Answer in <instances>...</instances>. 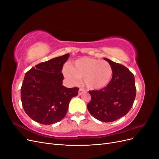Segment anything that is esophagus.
Here are the masks:
<instances>
[{"instance_id":"obj_1","label":"esophagus","mask_w":159,"mask_h":159,"mask_svg":"<svg viewBox=\"0 0 159 159\" xmlns=\"http://www.w3.org/2000/svg\"><path fill=\"white\" fill-rule=\"evenodd\" d=\"M84 91H85V90H84V89L80 88V89H79V91H78V94L80 95L82 94V93L84 92Z\"/></svg>"}]
</instances>
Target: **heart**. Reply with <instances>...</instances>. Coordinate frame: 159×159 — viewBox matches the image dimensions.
Instances as JSON below:
<instances>
[{"instance_id": "obj_1", "label": "heart", "mask_w": 159, "mask_h": 159, "mask_svg": "<svg viewBox=\"0 0 159 159\" xmlns=\"http://www.w3.org/2000/svg\"><path fill=\"white\" fill-rule=\"evenodd\" d=\"M64 74L71 82L77 83L78 80L83 79L86 88L91 90H99L109 84L113 70L106 61L81 57L72 63L70 68H65Z\"/></svg>"}]
</instances>
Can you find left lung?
<instances>
[{"label":"left lung","mask_w":159,"mask_h":159,"mask_svg":"<svg viewBox=\"0 0 159 159\" xmlns=\"http://www.w3.org/2000/svg\"><path fill=\"white\" fill-rule=\"evenodd\" d=\"M113 70L109 84L99 90L89 91L88 109L99 121L112 122L125 115L131 109L136 96L134 75L125 66L107 58Z\"/></svg>","instance_id":"left-lung-1"}]
</instances>
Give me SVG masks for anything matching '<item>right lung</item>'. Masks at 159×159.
Returning <instances> with one entry per match:
<instances>
[{
    "instance_id": "1",
    "label": "right lung",
    "mask_w": 159,
    "mask_h": 159,
    "mask_svg": "<svg viewBox=\"0 0 159 159\" xmlns=\"http://www.w3.org/2000/svg\"><path fill=\"white\" fill-rule=\"evenodd\" d=\"M69 54L42 62L27 71L21 87L24 110L32 120L50 125L64 119L71 99L78 95V88L62 85L63 65Z\"/></svg>"
}]
</instances>
